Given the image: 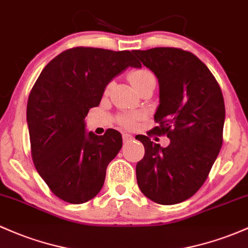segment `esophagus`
I'll list each match as a JSON object with an SVG mask.
<instances>
[{"label": "esophagus", "mask_w": 248, "mask_h": 248, "mask_svg": "<svg viewBox=\"0 0 248 248\" xmlns=\"http://www.w3.org/2000/svg\"><path fill=\"white\" fill-rule=\"evenodd\" d=\"M122 139H124V142L127 143V142H129V141L133 140V137L130 134H124L122 135Z\"/></svg>", "instance_id": "esophagus-1"}]
</instances>
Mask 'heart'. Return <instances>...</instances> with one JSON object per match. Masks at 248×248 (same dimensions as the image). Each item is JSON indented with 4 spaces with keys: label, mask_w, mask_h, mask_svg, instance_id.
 Listing matches in <instances>:
<instances>
[{
    "label": "heart",
    "mask_w": 248,
    "mask_h": 248,
    "mask_svg": "<svg viewBox=\"0 0 248 248\" xmlns=\"http://www.w3.org/2000/svg\"><path fill=\"white\" fill-rule=\"evenodd\" d=\"M128 78L130 83H132V86L134 87L137 91H139L141 87L145 86L147 82H149V81L155 80L154 75L152 74L151 70L146 69V68H138V69L132 70L128 74ZM108 88H109V87H107L106 91H108ZM138 119V115H121L119 118V122L121 126L130 128V127L134 126Z\"/></svg>",
    "instance_id": "1"
}]
</instances>
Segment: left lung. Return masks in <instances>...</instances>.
<instances>
[{
    "instance_id": "obj_1",
    "label": "left lung",
    "mask_w": 248,
    "mask_h": 248,
    "mask_svg": "<svg viewBox=\"0 0 248 248\" xmlns=\"http://www.w3.org/2000/svg\"><path fill=\"white\" fill-rule=\"evenodd\" d=\"M133 54L159 81L152 132L170 140L164 148L146 135L138 138L145 147L137 165L139 188L154 202L175 205L200 189L219 154L224 96L211 70L190 51L159 47Z\"/></svg>"
}]
</instances>
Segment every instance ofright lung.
<instances>
[{
  "label": "right lung",
  "mask_w": 248,
  "mask_h": 248,
  "mask_svg": "<svg viewBox=\"0 0 248 248\" xmlns=\"http://www.w3.org/2000/svg\"><path fill=\"white\" fill-rule=\"evenodd\" d=\"M141 63L129 50L75 47L43 68L27 103L35 168L51 192L69 203H83L103 186L107 166L122 147L115 129L87 133L84 119L97 107L106 86L126 68Z\"/></svg>",
  "instance_id": "1"
}]
</instances>
